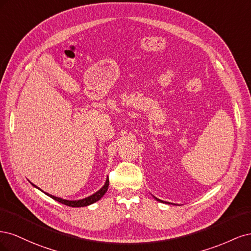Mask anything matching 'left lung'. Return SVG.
Listing matches in <instances>:
<instances>
[{"mask_svg": "<svg viewBox=\"0 0 251 251\" xmlns=\"http://www.w3.org/2000/svg\"><path fill=\"white\" fill-rule=\"evenodd\" d=\"M154 198L157 200V201H159V202H161V203H166V204H173V203H170V202H166V201H163V200H160V199H158V198H156V197H154Z\"/></svg>", "mask_w": 251, "mask_h": 251, "instance_id": "left-lung-1", "label": "left lung"}]
</instances>
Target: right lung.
Listing matches in <instances>:
<instances>
[{
    "label": "right lung",
    "instance_id": "obj_1",
    "mask_svg": "<svg viewBox=\"0 0 251 251\" xmlns=\"http://www.w3.org/2000/svg\"><path fill=\"white\" fill-rule=\"evenodd\" d=\"M31 183V182H30ZM34 187H36L37 189H40V191H42V189L40 187H37L36 185H34L33 183H31ZM108 187H109V178H107V180H105V183L103 184V186L100 189V191H97L96 193H94L93 195H91L89 197H86V198L83 199H79V200H67V199H63V198H59V197H55V196H52L48 193H45L47 196H49L50 198L54 199L55 201L62 203V204H65L67 205V206H71V207H83V206H89V205L93 204L95 202H97L98 200H100L103 195L107 193L108 191ZM43 192V191H42Z\"/></svg>",
    "mask_w": 251,
    "mask_h": 251
}]
</instances>
